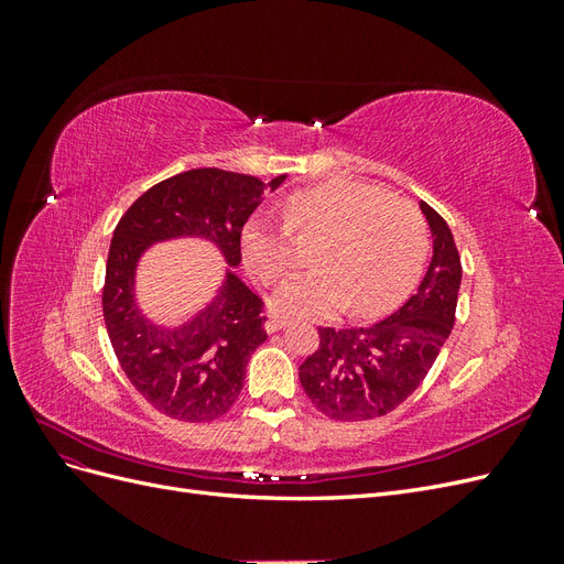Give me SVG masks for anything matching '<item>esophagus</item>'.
<instances>
[{"label":"esophagus","instance_id":"1","mask_svg":"<svg viewBox=\"0 0 564 564\" xmlns=\"http://www.w3.org/2000/svg\"><path fill=\"white\" fill-rule=\"evenodd\" d=\"M282 327H286V319H284V317H275V315H272V317L265 319V332H268V334L280 332Z\"/></svg>","mask_w":564,"mask_h":564}]
</instances>
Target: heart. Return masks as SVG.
I'll list each match as a JSON object with an SVG mask.
<instances>
[{"mask_svg":"<svg viewBox=\"0 0 564 564\" xmlns=\"http://www.w3.org/2000/svg\"><path fill=\"white\" fill-rule=\"evenodd\" d=\"M299 240H322L313 272L282 284L275 308L286 315H329L348 305L373 317L398 305L419 282L429 256V226L414 204L362 181H324L284 202V224L265 212L242 228L247 268L278 284L296 268Z\"/></svg>","mask_w":564,"mask_h":564,"instance_id":"heart-1","label":"heart"}]
</instances>
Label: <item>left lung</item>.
Segmentation results:
<instances>
[{
	"label": "left lung",
	"mask_w": 564,
	"mask_h": 564,
	"mask_svg": "<svg viewBox=\"0 0 564 564\" xmlns=\"http://www.w3.org/2000/svg\"><path fill=\"white\" fill-rule=\"evenodd\" d=\"M433 232V261L416 294L369 327H319V346L299 367L305 395L324 416L367 421L398 409L423 383L452 334L460 256L454 235L431 204L421 202Z\"/></svg>",
	"instance_id": "left-lung-1"
}]
</instances>
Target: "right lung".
Listing matches in <instances>:
<instances>
[{"label":"right lung","instance_id":"add662e5","mask_svg":"<svg viewBox=\"0 0 564 564\" xmlns=\"http://www.w3.org/2000/svg\"><path fill=\"white\" fill-rule=\"evenodd\" d=\"M284 176L263 183L224 169H191L152 185L119 218L106 284L104 317L117 362L160 414L204 423L224 416L240 398L251 352L268 338L263 301L228 272L218 296L178 329L150 324L133 303L135 261L150 242L199 235L226 261H242V228Z\"/></svg>","mask_w":564,"mask_h":564}]
</instances>
